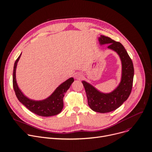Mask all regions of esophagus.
I'll return each mask as SVG.
<instances>
[{"mask_svg":"<svg viewBox=\"0 0 152 152\" xmlns=\"http://www.w3.org/2000/svg\"><path fill=\"white\" fill-rule=\"evenodd\" d=\"M82 77H83L82 75H81V74H80V73L76 74H75V78L76 79H78V80H80V79H81V78H82Z\"/></svg>","mask_w":152,"mask_h":152,"instance_id":"1","label":"esophagus"}]
</instances>
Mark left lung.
Returning <instances> with one entry per match:
<instances>
[{
  "label": "left lung",
  "instance_id": "1",
  "mask_svg": "<svg viewBox=\"0 0 152 152\" xmlns=\"http://www.w3.org/2000/svg\"><path fill=\"white\" fill-rule=\"evenodd\" d=\"M98 40L101 45L109 44L107 48L119 55L122 63L121 81L119 86L109 94L100 92L85 81L82 83L91 109L96 112L107 113L118 108L129 98L132 89L134 67L132 59L121 43L104 36H101Z\"/></svg>",
  "mask_w": 152,
  "mask_h": 152
}]
</instances>
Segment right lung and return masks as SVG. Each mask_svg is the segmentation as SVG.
I'll list each match as a JSON object with an SVG mask.
<instances>
[{
	"label": "right lung",
	"instance_id": "1",
	"mask_svg": "<svg viewBox=\"0 0 152 152\" xmlns=\"http://www.w3.org/2000/svg\"><path fill=\"white\" fill-rule=\"evenodd\" d=\"M21 54L17 58L14 63L12 85L15 95L28 109L32 113L42 116H50L58 114L63 107V97L64 94L69 89L72 83L74 81L73 78H70L63 83L56 89L53 94L45 99L42 101L32 100L25 96L19 89L15 79V70Z\"/></svg>",
	"mask_w": 152,
	"mask_h": 152
}]
</instances>
